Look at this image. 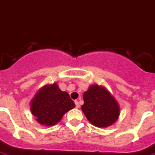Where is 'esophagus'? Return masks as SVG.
I'll return each instance as SVG.
<instances>
[{"mask_svg":"<svg viewBox=\"0 0 155 155\" xmlns=\"http://www.w3.org/2000/svg\"><path fill=\"white\" fill-rule=\"evenodd\" d=\"M74 104H75V107H76L77 108L80 107V103H79V101H74Z\"/></svg>","mask_w":155,"mask_h":155,"instance_id":"34e87169","label":"esophagus"}]
</instances>
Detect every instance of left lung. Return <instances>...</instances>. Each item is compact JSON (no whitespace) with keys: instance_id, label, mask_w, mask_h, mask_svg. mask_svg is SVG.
Listing matches in <instances>:
<instances>
[{"instance_id":"1","label":"left lung","mask_w":155,"mask_h":155,"mask_svg":"<svg viewBox=\"0 0 155 155\" xmlns=\"http://www.w3.org/2000/svg\"><path fill=\"white\" fill-rule=\"evenodd\" d=\"M82 111L91 123L98 127H107L117 120L120 107L111 93L103 86L91 85L83 95Z\"/></svg>"}]
</instances>
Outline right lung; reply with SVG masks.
Masks as SVG:
<instances>
[{
  "instance_id": "right-lung-1",
  "label": "right lung",
  "mask_w": 155,
  "mask_h": 155,
  "mask_svg": "<svg viewBox=\"0 0 155 155\" xmlns=\"http://www.w3.org/2000/svg\"><path fill=\"white\" fill-rule=\"evenodd\" d=\"M75 107L70 95L62 91L56 83L40 89L31 101V112L41 125L53 126L67 111Z\"/></svg>"
}]
</instances>
